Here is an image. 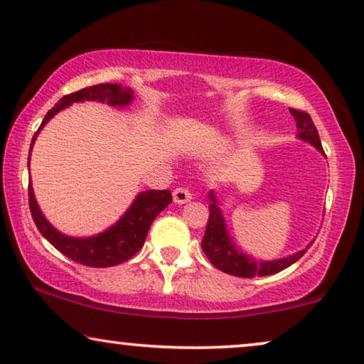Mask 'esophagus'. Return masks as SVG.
Returning <instances> with one entry per match:
<instances>
[{
	"instance_id": "obj_1",
	"label": "esophagus",
	"mask_w": 364,
	"mask_h": 364,
	"mask_svg": "<svg viewBox=\"0 0 364 364\" xmlns=\"http://www.w3.org/2000/svg\"><path fill=\"white\" fill-rule=\"evenodd\" d=\"M172 197H173V202L178 203V205H182V203H187L188 200H191L192 193L186 187H178V188H176V191H173Z\"/></svg>"
}]
</instances>
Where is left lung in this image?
<instances>
[{
    "mask_svg": "<svg viewBox=\"0 0 364 364\" xmlns=\"http://www.w3.org/2000/svg\"><path fill=\"white\" fill-rule=\"evenodd\" d=\"M291 116L296 121V137L303 142H308L310 146L316 149L318 152L325 156V151L321 147L320 136L313 124L311 117L306 112L296 111V109H290ZM208 198H210V215H208L205 235L202 240V250L205 252L208 260L212 262L213 267H217L218 270L228 273L233 277H242V278H253V277H267L273 275L285 270L290 265H293L296 260L305 255V252L311 247L313 240L303 248L291 255H287L283 258H277V260H262V258H253L247 255L245 252L240 250L233 242L227 228V222L223 218V212L220 208V202L217 200L215 192H208Z\"/></svg>",
    "mask_w": 364,
    "mask_h": 364,
    "instance_id": "left-lung-1",
    "label": "left lung"
}]
</instances>
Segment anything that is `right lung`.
<instances>
[{"instance_id":"obj_1","label":"right lung","mask_w":364,"mask_h":364,"mask_svg":"<svg viewBox=\"0 0 364 364\" xmlns=\"http://www.w3.org/2000/svg\"><path fill=\"white\" fill-rule=\"evenodd\" d=\"M96 101L107 104L111 107L124 109L131 106L134 101V91L131 87H122L121 84H97L81 91L68 94L59 99V102L43 119L38 132L34 134L31 147H29L28 156V168L31 161V151L34 142H36L38 134L41 129L56 116L59 111L71 106L74 102ZM29 208H31L33 220L36 223L38 230L41 235L51 243V245L66 255L71 260L82 263L87 267H114L119 263L127 262L129 258L136 255L141 250L144 242H146L147 232L151 228L154 218L172 202L171 191H146L139 192L131 205L122 213L116 223L101 233L91 237H71L66 233L59 232L51 222L44 217L41 208H39L31 182H29Z\"/></svg>"}]
</instances>
